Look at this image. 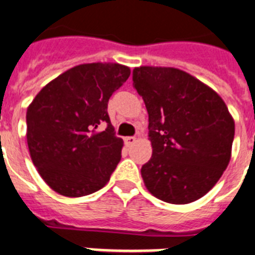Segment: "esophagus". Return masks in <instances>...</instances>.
I'll return each instance as SVG.
<instances>
[{"label": "esophagus", "mask_w": 255, "mask_h": 255, "mask_svg": "<svg viewBox=\"0 0 255 255\" xmlns=\"http://www.w3.org/2000/svg\"><path fill=\"white\" fill-rule=\"evenodd\" d=\"M135 136H126V138H124V142H125V144L128 147L131 146V144H134L135 143Z\"/></svg>", "instance_id": "obj_1"}]
</instances>
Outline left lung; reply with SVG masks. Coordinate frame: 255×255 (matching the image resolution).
<instances>
[{"instance_id": "8db88e82", "label": "left lung", "mask_w": 255, "mask_h": 255, "mask_svg": "<svg viewBox=\"0 0 255 255\" xmlns=\"http://www.w3.org/2000/svg\"><path fill=\"white\" fill-rule=\"evenodd\" d=\"M132 82L148 112L152 146V156L140 169L144 186L172 205L202 198L231 160L235 121L226 103L174 67H135Z\"/></svg>"}]
</instances>
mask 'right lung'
I'll return each mask as SVG.
<instances>
[{
  "instance_id": "right-lung-1",
  "label": "right lung",
  "mask_w": 255,
  "mask_h": 255,
  "mask_svg": "<svg viewBox=\"0 0 255 255\" xmlns=\"http://www.w3.org/2000/svg\"><path fill=\"white\" fill-rule=\"evenodd\" d=\"M130 69L111 62L71 67L50 81L27 108V144L50 189L70 198L104 188L121 160L124 140L115 135L109 98ZM107 125L103 132L97 129Z\"/></svg>"
}]
</instances>
